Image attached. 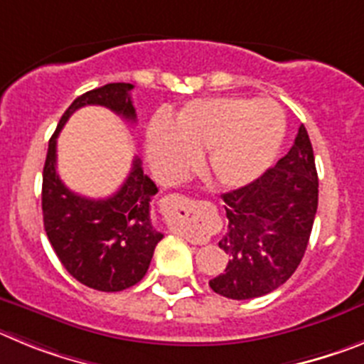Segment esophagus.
<instances>
[{"label": "esophagus", "instance_id": "esophagus-1", "mask_svg": "<svg viewBox=\"0 0 364 364\" xmlns=\"http://www.w3.org/2000/svg\"><path fill=\"white\" fill-rule=\"evenodd\" d=\"M168 201L170 203H174L176 206L178 205H185L186 203V198H183V196H179V194H172V196H168ZM186 237H188V241L190 243H196V245H205L206 241H208V235L206 234H196V235H186Z\"/></svg>", "mask_w": 364, "mask_h": 364}]
</instances>
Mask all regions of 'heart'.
Here are the masks:
<instances>
[{"label": "heart", "instance_id": "1", "mask_svg": "<svg viewBox=\"0 0 364 364\" xmlns=\"http://www.w3.org/2000/svg\"><path fill=\"white\" fill-rule=\"evenodd\" d=\"M284 127L283 109L272 100H198L179 112L172 129L165 123L150 127L146 152L168 178L185 176L208 152V178L225 188H239L274 163Z\"/></svg>", "mask_w": 364, "mask_h": 364}]
</instances>
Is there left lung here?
Returning a JSON list of instances; mask_svg holds the SVG:
<instances>
[{
    "label": "left lung",
    "mask_w": 364,
    "mask_h": 364,
    "mask_svg": "<svg viewBox=\"0 0 364 364\" xmlns=\"http://www.w3.org/2000/svg\"><path fill=\"white\" fill-rule=\"evenodd\" d=\"M316 159L304 125L284 158L248 185L223 194L228 230L219 241L228 264L210 279L215 294L252 299L287 283L303 259L319 196Z\"/></svg>",
    "instance_id": "obj_1"
}]
</instances>
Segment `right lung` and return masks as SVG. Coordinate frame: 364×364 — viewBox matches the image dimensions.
<instances>
[{"label": "right lung", "instance_id": "right-lung-1", "mask_svg": "<svg viewBox=\"0 0 364 364\" xmlns=\"http://www.w3.org/2000/svg\"><path fill=\"white\" fill-rule=\"evenodd\" d=\"M130 83H109L76 97L65 110L48 141L43 166L41 208L52 248L65 270L85 287L121 292L143 279L154 248L163 239L150 219V201L158 186L134 159L129 178L116 194L90 199L74 194L55 170V139L68 117L81 107H107L127 121H136Z\"/></svg>", "mask_w": 364, "mask_h": 364}]
</instances>
